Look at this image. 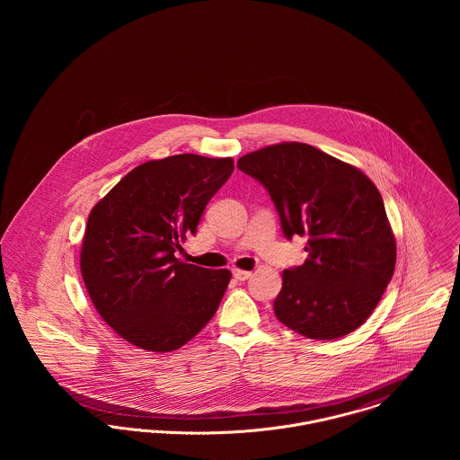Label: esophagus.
Listing matches in <instances>:
<instances>
[{
    "instance_id": "1",
    "label": "esophagus",
    "mask_w": 460,
    "mask_h": 460,
    "mask_svg": "<svg viewBox=\"0 0 460 460\" xmlns=\"http://www.w3.org/2000/svg\"><path fill=\"white\" fill-rule=\"evenodd\" d=\"M233 276H234L238 281H246V279L252 276V272H250V270H241V269H233Z\"/></svg>"
}]
</instances>
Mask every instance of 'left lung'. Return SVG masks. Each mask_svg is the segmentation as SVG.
<instances>
[{"mask_svg": "<svg viewBox=\"0 0 460 460\" xmlns=\"http://www.w3.org/2000/svg\"><path fill=\"white\" fill-rule=\"evenodd\" d=\"M238 169L269 191L286 238L306 236L304 265L286 269L276 317L310 340L362 326L392 281L396 246L371 179L305 143L244 155Z\"/></svg>", "mask_w": 460, "mask_h": 460, "instance_id": "8db88e82", "label": "left lung"}]
</instances>
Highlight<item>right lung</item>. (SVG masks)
Masks as SVG:
<instances>
[{"instance_id":"right-lung-1","label":"right lung","mask_w":460,"mask_h":460,"mask_svg":"<svg viewBox=\"0 0 460 460\" xmlns=\"http://www.w3.org/2000/svg\"><path fill=\"white\" fill-rule=\"evenodd\" d=\"M233 171V158L172 155L132 169L93 207L81 274L103 321L137 349L177 350L217 312L231 272L174 253Z\"/></svg>"}]
</instances>
